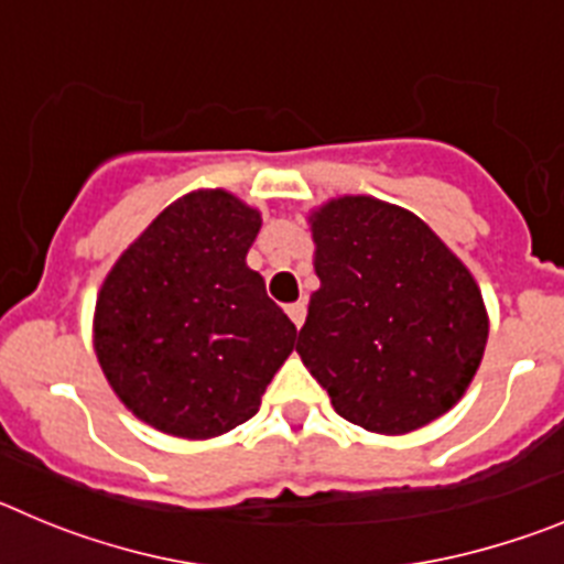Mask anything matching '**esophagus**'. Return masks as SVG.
<instances>
[{
  "label": "esophagus",
  "instance_id": "obj_1",
  "mask_svg": "<svg viewBox=\"0 0 564 564\" xmlns=\"http://www.w3.org/2000/svg\"><path fill=\"white\" fill-rule=\"evenodd\" d=\"M285 311H288V316H291L293 325H296V327L305 325V316H307V305H305V302H293V305H288Z\"/></svg>",
  "mask_w": 564,
  "mask_h": 564
}]
</instances>
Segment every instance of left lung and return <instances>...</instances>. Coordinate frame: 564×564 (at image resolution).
<instances>
[{"mask_svg":"<svg viewBox=\"0 0 564 564\" xmlns=\"http://www.w3.org/2000/svg\"><path fill=\"white\" fill-rule=\"evenodd\" d=\"M316 276L296 350L344 421L403 435L452 410L480 367L475 279L415 214L341 197L313 217Z\"/></svg>","mask_w":564,"mask_h":564,"instance_id":"left-lung-1","label":"left lung"}]
</instances>
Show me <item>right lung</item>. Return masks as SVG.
Returning a JSON list of instances; mask_svg holds the SVG:
<instances>
[{"label":"right lung","mask_w":564,"mask_h":564,"mask_svg":"<svg viewBox=\"0 0 564 564\" xmlns=\"http://www.w3.org/2000/svg\"><path fill=\"white\" fill-rule=\"evenodd\" d=\"M262 217L228 192L172 203L115 262L96 305L109 387L141 421L214 437L257 415L296 327L246 265Z\"/></svg>","instance_id":"obj_1"}]
</instances>
